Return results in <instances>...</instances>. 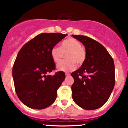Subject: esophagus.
<instances>
[{
  "label": "esophagus",
  "mask_w": 128,
  "mask_h": 128,
  "mask_svg": "<svg viewBox=\"0 0 128 128\" xmlns=\"http://www.w3.org/2000/svg\"><path fill=\"white\" fill-rule=\"evenodd\" d=\"M70 75V73H66V76H69Z\"/></svg>",
  "instance_id": "esophagus-1"
}]
</instances>
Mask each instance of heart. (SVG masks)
<instances>
[{"label":"heart","mask_w":128,"mask_h":128,"mask_svg":"<svg viewBox=\"0 0 128 128\" xmlns=\"http://www.w3.org/2000/svg\"><path fill=\"white\" fill-rule=\"evenodd\" d=\"M67 54L66 62L57 66L58 70L63 72L73 71L76 68V63L82 65L86 59V50L79 41L70 38L61 42L60 48H52L50 55L54 62L58 64L62 60L64 54Z\"/></svg>","instance_id":"b5f03b06"}]
</instances>
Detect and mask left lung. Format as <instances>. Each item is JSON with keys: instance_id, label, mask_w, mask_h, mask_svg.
Listing matches in <instances>:
<instances>
[{"instance_id": "left-lung-1", "label": "left lung", "mask_w": 128, "mask_h": 128, "mask_svg": "<svg viewBox=\"0 0 128 128\" xmlns=\"http://www.w3.org/2000/svg\"><path fill=\"white\" fill-rule=\"evenodd\" d=\"M72 36L84 45L86 59L78 70L72 73L74 102L86 110L102 106L115 85V67L112 56L105 47L86 36Z\"/></svg>"}]
</instances>
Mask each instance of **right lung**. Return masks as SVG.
<instances>
[{
  "instance_id": "1",
  "label": "right lung",
  "mask_w": 128,
  "mask_h": 128,
  "mask_svg": "<svg viewBox=\"0 0 128 128\" xmlns=\"http://www.w3.org/2000/svg\"><path fill=\"white\" fill-rule=\"evenodd\" d=\"M67 36L40 34L23 45L17 54L12 67L14 87L19 99L29 108L44 109L55 100L66 75L62 71L54 76L47 74L56 68L50 52Z\"/></svg>"
}]
</instances>
